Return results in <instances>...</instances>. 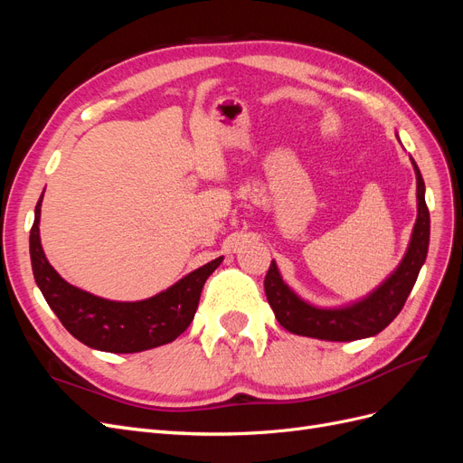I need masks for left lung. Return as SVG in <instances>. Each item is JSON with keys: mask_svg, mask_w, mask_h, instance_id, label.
Returning <instances> with one entry per match:
<instances>
[{"mask_svg": "<svg viewBox=\"0 0 463 463\" xmlns=\"http://www.w3.org/2000/svg\"><path fill=\"white\" fill-rule=\"evenodd\" d=\"M411 164L417 177V220L411 241L398 269L367 298L345 307L320 309V307L303 301L284 282L276 262L272 260L264 278V291L278 322L286 330L298 335H307V338L354 342L378 334L398 317L427 259L430 235V218L425 204V181L413 158Z\"/></svg>", "mask_w": 463, "mask_h": 463, "instance_id": "8db88e82", "label": "left lung"}]
</instances>
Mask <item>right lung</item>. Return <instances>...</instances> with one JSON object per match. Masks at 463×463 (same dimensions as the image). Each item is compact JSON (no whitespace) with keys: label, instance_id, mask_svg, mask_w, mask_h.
I'll return each mask as SVG.
<instances>
[{"label":"right lung","instance_id":"obj_1","mask_svg":"<svg viewBox=\"0 0 463 463\" xmlns=\"http://www.w3.org/2000/svg\"><path fill=\"white\" fill-rule=\"evenodd\" d=\"M44 197V193H42ZM31 230V262L34 279L61 325L79 342L109 354H137L174 342L197 313L201 291L222 257L181 278L172 288L143 301H109L82 291L53 270L40 243V206Z\"/></svg>","mask_w":463,"mask_h":463}]
</instances>
